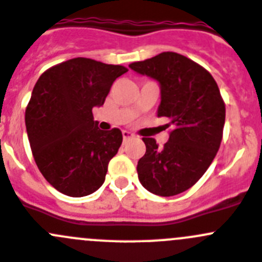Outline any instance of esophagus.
<instances>
[{
    "mask_svg": "<svg viewBox=\"0 0 262 262\" xmlns=\"http://www.w3.org/2000/svg\"><path fill=\"white\" fill-rule=\"evenodd\" d=\"M122 136H123V141H127L128 139L134 138V135L129 131H122Z\"/></svg>",
    "mask_w": 262,
    "mask_h": 262,
    "instance_id": "esophagus-1",
    "label": "esophagus"
}]
</instances>
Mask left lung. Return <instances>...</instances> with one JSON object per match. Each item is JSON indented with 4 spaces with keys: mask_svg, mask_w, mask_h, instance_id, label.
Wrapping results in <instances>:
<instances>
[{
    "mask_svg": "<svg viewBox=\"0 0 262 262\" xmlns=\"http://www.w3.org/2000/svg\"><path fill=\"white\" fill-rule=\"evenodd\" d=\"M129 68L158 81V117H167L166 127H172L163 148L143 138L146 151L138 162L139 180L157 195L183 193L207 171L223 140L225 103L217 83L210 72L178 52H162Z\"/></svg>",
    "mask_w": 262,
    "mask_h": 262,
    "instance_id": "obj_1",
    "label": "left lung"
}]
</instances>
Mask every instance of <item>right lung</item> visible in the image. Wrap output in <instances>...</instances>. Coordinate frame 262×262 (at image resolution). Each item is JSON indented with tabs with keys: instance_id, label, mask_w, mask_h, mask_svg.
<instances>
[{
	"instance_id": "1",
	"label": "right lung",
	"mask_w": 262,
	"mask_h": 262,
	"mask_svg": "<svg viewBox=\"0 0 262 262\" xmlns=\"http://www.w3.org/2000/svg\"><path fill=\"white\" fill-rule=\"evenodd\" d=\"M122 66L74 58L41 74L26 109V127L38 170L69 196L103 185L108 163L122 144L119 128L103 131L92 108L101 106Z\"/></svg>"
}]
</instances>
